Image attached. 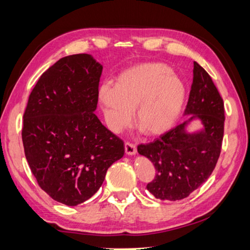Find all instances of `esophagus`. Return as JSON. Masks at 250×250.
Masks as SVG:
<instances>
[{
    "instance_id": "1",
    "label": "esophagus",
    "mask_w": 250,
    "mask_h": 250,
    "mask_svg": "<svg viewBox=\"0 0 250 250\" xmlns=\"http://www.w3.org/2000/svg\"><path fill=\"white\" fill-rule=\"evenodd\" d=\"M125 153L128 154V155H134V154L137 153V145L132 142H128V141H126L125 144Z\"/></svg>"
}]
</instances>
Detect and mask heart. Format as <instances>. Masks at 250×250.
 <instances>
[{
  "label": "heart",
  "mask_w": 250,
  "mask_h": 250,
  "mask_svg": "<svg viewBox=\"0 0 250 250\" xmlns=\"http://www.w3.org/2000/svg\"><path fill=\"white\" fill-rule=\"evenodd\" d=\"M185 96L183 82L164 63L132 66L118 76L115 87L99 88L107 125L115 132L129 124L134 108L135 124L147 134L166 132L178 118Z\"/></svg>",
  "instance_id": "b5f03b06"
}]
</instances>
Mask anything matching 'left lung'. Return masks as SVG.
<instances>
[{"mask_svg":"<svg viewBox=\"0 0 250 250\" xmlns=\"http://www.w3.org/2000/svg\"><path fill=\"white\" fill-rule=\"evenodd\" d=\"M185 115H193L147 144L138 152L147 157L156 169L146 188L156 199L177 201L206 183L219 160L224 135V103L208 72L193 62V81ZM198 117L204 130L189 135L188 122Z\"/></svg>","mask_w":250,"mask_h":250,"instance_id":"8db88e82","label":"left lung"}]
</instances>
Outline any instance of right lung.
<instances>
[{"mask_svg":"<svg viewBox=\"0 0 250 250\" xmlns=\"http://www.w3.org/2000/svg\"><path fill=\"white\" fill-rule=\"evenodd\" d=\"M103 66L86 53L43 72L24 112L21 139L36 180L50 198L74 207L101 188L125 143L95 115Z\"/></svg>","mask_w":250,"mask_h":250,"instance_id":"1","label":"right lung"}]
</instances>
